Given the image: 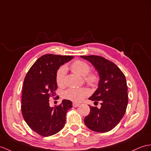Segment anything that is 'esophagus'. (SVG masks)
Segmentation results:
<instances>
[{"mask_svg": "<svg viewBox=\"0 0 151 151\" xmlns=\"http://www.w3.org/2000/svg\"><path fill=\"white\" fill-rule=\"evenodd\" d=\"M72 105H73V107H74V108H77V107H78V106H79V104L76 103V102H73Z\"/></svg>", "mask_w": 151, "mask_h": 151, "instance_id": "obj_1", "label": "esophagus"}]
</instances>
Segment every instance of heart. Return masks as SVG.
<instances>
[{"label": "heart", "instance_id": "1", "mask_svg": "<svg viewBox=\"0 0 151 151\" xmlns=\"http://www.w3.org/2000/svg\"><path fill=\"white\" fill-rule=\"evenodd\" d=\"M72 71L84 77L86 81L90 85H96L99 81V78L97 74L93 73H89L90 67L87 63L81 60H77L73 62L71 65ZM67 68L66 66H61L58 70L56 80L58 86H62L64 83L65 78L67 73ZM89 91L85 88H70L65 90L63 93L65 99H68L73 102H80L89 95Z\"/></svg>", "mask_w": 151, "mask_h": 151}]
</instances>
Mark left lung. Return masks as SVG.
I'll use <instances>...</instances> for the list:
<instances>
[{"mask_svg": "<svg viewBox=\"0 0 151 151\" xmlns=\"http://www.w3.org/2000/svg\"><path fill=\"white\" fill-rule=\"evenodd\" d=\"M92 64L99 73L98 88L89 99L101 102V107L90 106L84 119L88 128L98 133L111 131L122 119L128 104L127 86L123 72L117 66L99 56H81Z\"/></svg>", "mask_w": 151, "mask_h": 151, "instance_id": "left-lung-1", "label": "left lung"}]
</instances>
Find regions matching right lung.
I'll return each instance as SVG.
<instances>
[{"label":"right lung","instance_id":"right-lung-1","mask_svg":"<svg viewBox=\"0 0 151 151\" xmlns=\"http://www.w3.org/2000/svg\"><path fill=\"white\" fill-rule=\"evenodd\" d=\"M73 58L72 56L43 55L32 65L24 79L22 113L29 127L42 137L60 131L66 122V114L72 107V102L66 99L60 105L50 107L49 97L54 96L58 88V70Z\"/></svg>","mask_w":151,"mask_h":151}]
</instances>
